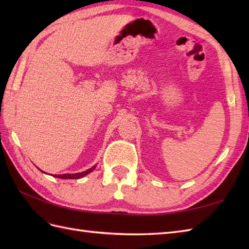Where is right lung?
Returning <instances> with one entry per match:
<instances>
[{"label":"right lung","mask_w":249,"mask_h":249,"mask_svg":"<svg viewBox=\"0 0 249 249\" xmlns=\"http://www.w3.org/2000/svg\"><path fill=\"white\" fill-rule=\"evenodd\" d=\"M96 168V165L95 166H93L92 168H89V169H88V170H86V171H83V172H79V173H72V174H68V173H66V174H54V176H52V177H54V178H83V177H86L87 174H89V173H91L94 169ZM40 170V169H39ZM41 171V170H40ZM41 172H44V171H41Z\"/></svg>","instance_id":"right-lung-1"}]
</instances>
